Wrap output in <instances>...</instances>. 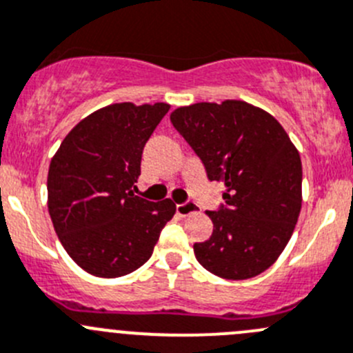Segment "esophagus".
<instances>
[{
    "label": "esophagus",
    "instance_id": "obj_1",
    "mask_svg": "<svg viewBox=\"0 0 353 353\" xmlns=\"http://www.w3.org/2000/svg\"><path fill=\"white\" fill-rule=\"evenodd\" d=\"M198 210H200V208H198V205L191 200L176 205V212H177V215H181V217H188V215H191V214H196Z\"/></svg>",
    "mask_w": 353,
    "mask_h": 353
}]
</instances>
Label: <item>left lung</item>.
I'll return each mask as SVG.
<instances>
[{
    "label": "left lung",
    "instance_id": "1",
    "mask_svg": "<svg viewBox=\"0 0 353 353\" xmlns=\"http://www.w3.org/2000/svg\"><path fill=\"white\" fill-rule=\"evenodd\" d=\"M210 181L224 184V203L207 212L212 236L194 256L212 274L250 279L278 260L302 208V162L271 114L246 101L194 103L170 114Z\"/></svg>",
    "mask_w": 353,
    "mask_h": 353
}]
</instances>
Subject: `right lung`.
<instances>
[{
    "label": "right lung",
    "instance_id": "1",
    "mask_svg": "<svg viewBox=\"0 0 353 353\" xmlns=\"http://www.w3.org/2000/svg\"><path fill=\"white\" fill-rule=\"evenodd\" d=\"M167 103H115L88 115L61 141L48 172V210L70 259L98 278H119L152 256L172 200L138 196L146 141Z\"/></svg>",
    "mask_w": 353,
    "mask_h": 353
}]
</instances>
